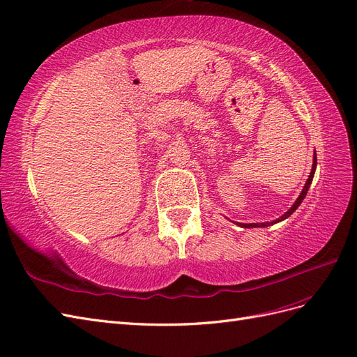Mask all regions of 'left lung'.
Returning <instances> with one entry per match:
<instances>
[{
    "label": "left lung",
    "instance_id": "left-lung-1",
    "mask_svg": "<svg viewBox=\"0 0 357 357\" xmlns=\"http://www.w3.org/2000/svg\"><path fill=\"white\" fill-rule=\"evenodd\" d=\"M315 166H317V155H314V161H312V169H311V173H310V178H308V181H307V184H305V187H303V190H302V192H301V196L298 197V200L294 202V205L284 213V215L281 217V218H278L277 221H273V222H278V221H282V220H286L287 217H290L291 213L296 211L298 208H299V205L302 203V200L305 199V196H307V192H308V188H310V185H311V182H312V178H314V173H315ZM242 227H245V229H248V227H268L269 226V222H260V224H241Z\"/></svg>",
    "mask_w": 357,
    "mask_h": 357
}]
</instances>
